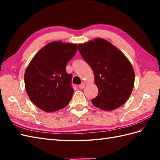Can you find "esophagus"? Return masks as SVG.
Instances as JSON below:
<instances>
[{
  "label": "esophagus",
  "instance_id": "esophagus-1",
  "mask_svg": "<svg viewBox=\"0 0 160 160\" xmlns=\"http://www.w3.org/2000/svg\"><path fill=\"white\" fill-rule=\"evenodd\" d=\"M85 83H84V82H82V83H81L80 85H79V88H80V89H83V88H84L85 87Z\"/></svg>",
  "mask_w": 160,
  "mask_h": 160
}]
</instances>
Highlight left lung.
I'll use <instances>...</instances> for the list:
<instances>
[{"instance_id": "obj_1", "label": "left lung", "mask_w": 160, "mask_h": 160, "mask_svg": "<svg viewBox=\"0 0 160 160\" xmlns=\"http://www.w3.org/2000/svg\"><path fill=\"white\" fill-rule=\"evenodd\" d=\"M78 49L92 69L98 89L92 104L104 111L116 109L124 104L130 97L135 82L133 68L124 54L100 38L78 44Z\"/></svg>"}]
</instances>
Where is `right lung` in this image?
<instances>
[{"mask_svg": "<svg viewBox=\"0 0 160 160\" xmlns=\"http://www.w3.org/2000/svg\"><path fill=\"white\" fill-rule=\"evenodd\" d=\"M77 44L53 41L40 49L25 72V87L29 99L45 112L62 109L73 93L72 75L66 72L67 62L76 54Z\"/></svg>", "mask_w": 160, "mask_h": 160, "instance_id": "1", "label": "right lung"}]
</instances>
